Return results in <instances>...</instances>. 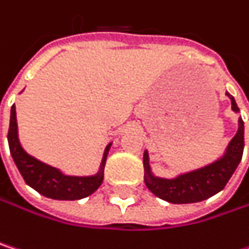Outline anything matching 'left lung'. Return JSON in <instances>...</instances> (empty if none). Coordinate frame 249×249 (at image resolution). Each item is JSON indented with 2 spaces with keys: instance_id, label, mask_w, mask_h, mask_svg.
Returning a JSON list of instances; mask_svg holds the SVG:
<instances>
[{
  "instance_id": "8db88e82",
  "label": "left lung",
  "mask_w": 249,
  "mask_h": 249,
  "mask_svg": "<svg viewBox=\"0 0 249 249\" xmlns=\"http://www.w3.org/2000/svg\"><path fill=\"white\" fill-rule=\"evenodd\" d=\"M226 96L231 99L232 111L235 114H239V108L233 96L229 95L228 92ZM242 153H244V121L239 117L238 131L226 145L224 153L212 163H208L199 169L176 174L170 178L156 176L150 166L148 150H145L142 157L144 183L153 195L169 203L183 205V203L202 202L219 193L226 186L233 172L236 170L238 164L241 163Z\"/></svg>"
}]
</instances>
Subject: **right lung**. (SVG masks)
Wrapping results in <instances>:
<instances>
[{
	"label": "right lung",
	"instance_id": "add662e5",
	"mask_svg": "<svg viewBox=\"0 0 249 249\" xmlns=\"http://www.w3.org/2000/svg\"><path fill=\"white\" fill-rule=\"evenodd\" d=\"M8 145L13 160L21 173L24 181L37 190L40 195L56 199V200H79L83 199L93 192L104 181V169L107 163V157L112 142L105 147L101 166L98 172L90 176H71L65 174L60 169L53 167L31 154H28L23 148L18 138V126H17V114L16 105L11 107L10 114V128H8Z\"/></svg>",
	"mask_w": 249,
	"mask_h": 249
}]
</instances>
